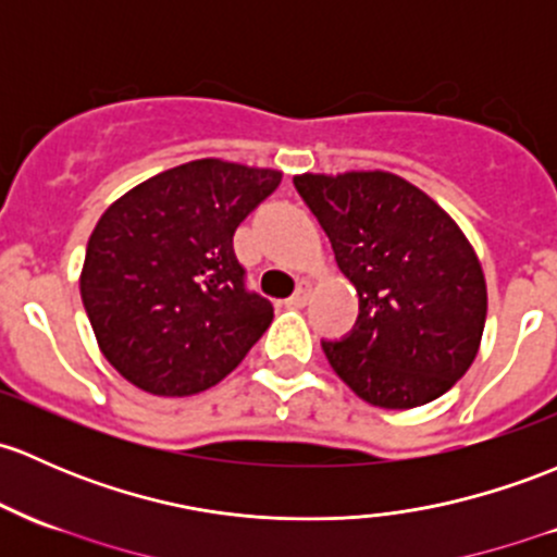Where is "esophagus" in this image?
I'll return each instance as SVG.
<instances>
[{
  "label": "esophagus",
  "instance_id": "obj_1",
  "mask_svg": "<svg viewBox=\"0 0 557 557\" xmlns=\"http://www.w3.org/2000/svg\"><path fill=\"white\" fill-rule=\"evenodd\" d=\"M309 294H312V288H309V283H298L296 294L288 298V304H290V307L301 309V307H304V304H307V301H309Z\"/></svg>",
  "mask_w": 557,
  "mask_h": 557
}]
</instances>
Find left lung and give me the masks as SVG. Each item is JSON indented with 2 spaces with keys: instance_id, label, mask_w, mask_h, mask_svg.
<instances>
[{
  "instance_id": "1",
  "label": "left lung",
  "mask_w": 557,
  "mask_h": 557,
  "mask_svg": "<svg viewBox=\"0 0 557 557\" xmlns=\"http://www.w3.org/2000/svg\"><path fill=\"white\" fill-rule=\"evenodd\" d=\"M294 184L360 296L352 333L323 342L338 379L389 411L446 395L475 360L488 309L465 232L395 173H304Z\"/></svg>"
}]
</instances>
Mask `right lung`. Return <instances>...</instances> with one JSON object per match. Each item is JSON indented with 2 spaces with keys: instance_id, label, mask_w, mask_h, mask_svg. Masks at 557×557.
<instances>
[{
  "instance_id": "obj_1",
  "label": "right lung",
  "mask_w": 557,
  "mask_h": 557,
  "mask_svg": "<svg viewBox=\"0 0 557 557\" xmlns=\"http://www.w3.org/2000/svg\"><path fill=\"white\" fill-rule=\"evenodd\" d=\"M283 173L195 160L111 202L85 253L79 294L98 347L138 389L186 397L219 384L274 318L245 288L234 232Z\"/></svg>"
}]
</instances>
